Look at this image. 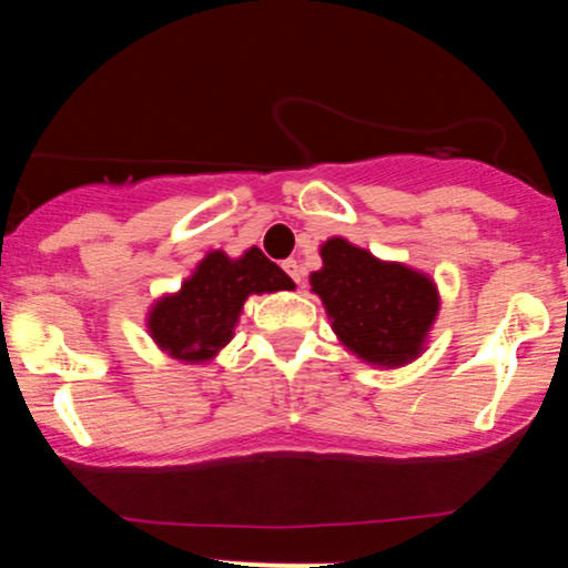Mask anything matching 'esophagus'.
I'll return each mask as SVG.
<instances>
[{
  "instance_id": "obj_1",
  "label": "esophagus",
  "mask_w": 568,
  "mask_h": 568,
  "mask_svg": "<svg viewBox=\"0 0 568 568\" xmlns=\"http://www.w3.org/2000/svg\"><path fill=\"white\" fill-rule=\"evenodd\" d=\"M283 270H285V272H288V275H291V280H293V283H302L304 272H302V266H298V262H296V258H288V262H283Z\"/></svg>"
}]
</instances>
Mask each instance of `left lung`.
I'll use <instances>...</instances> for the list:
<instances>
[{
  "label": "left lung",
  "instance_id": "obj_1",
  "mask_svg": "<svg viewBox=\"0 0 568 568\" xmlns=\"http://www.w3.org/2000/svg\"><path fill=\"white\" fill-rule=\"evenodd\" d=\"M323 266L310 275L331 328L352 355L376 368H400L427 347L440 310L433 277L400 262H382L344 237L321 245Z\"/></svg>",
  "mask_w": 568,
  "mask_h": 568
}]
</instances>
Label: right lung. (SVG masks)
Masks as SVG:
<instances>
[{
	"mask_svg": "<svg viewBox=\"0 0 568 568\" xmlns=\"http://www.w3.org/2000/svg\"><path fill=\"white\" fill-rule=\"evenodd\" d=\"M291 288L293 280L256 245L237 258L211 251L179 291L152 304L149 336L175 361L211 363L232 342L247 296Z\"/></svg>",
	"mask_w": 568,
	"mask_h": 568,
	"instance_id": "1",
	"label": "right lung"
}]
</instances>
